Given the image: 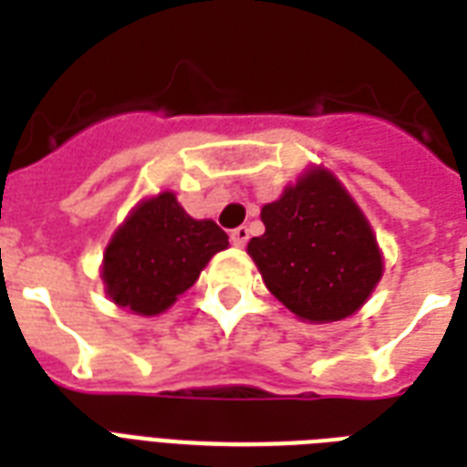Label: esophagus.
Instances as JSON below:
<instances>
[{"instance_id": "obj_1", "label": "esophagus", "mask_w": 467, "mask_h": 467, "mask_svg": "<svg viewBox=\"0 0 467 467\" xmlns=\"http://www.w3.org/2000/svg\"><path fill=\"white\" fill-rule=\"evenodd\" d=\"M230 240H233L234 247H244V244H247V240H249V230L244 225L234 227L233 233H230Z\"/></svg>"}]
</instances>
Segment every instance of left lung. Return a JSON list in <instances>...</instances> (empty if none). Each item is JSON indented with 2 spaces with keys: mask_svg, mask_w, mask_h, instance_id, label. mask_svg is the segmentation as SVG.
Segmentation results:
<instances>
[{
  "mask_svg": "<svg viewBox=\"0 0 467 467\" xmlns=\"http://www.w3.org/2000/svg\"><path fill=\"white\" fill-rule=\"evenodd\" d=\"M264 234L254 259L274 298L303 322L327 325L361 310L383 278L376 233L344 183L312 164L262 208Z\"/></svg>",
  "mask_w": 467,
  "mask_h": 467,
  "instance_id": "obj_1",
  "label": "left lung"
}]
</instances>
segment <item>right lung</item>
I'll use <instances>...</instances> for the list:
<instances>
[{
  "label": "right lung",
  "instance_id": "add662e5",
  "mask_svg": "<svg viewBox=\"0 0 467 467\" xmlns=\"http://www.w3.org/2000/svg\"><path fill=\"white\" fill-rule=\"evenodd\" d=\"M227 244V234L213 220L191 218L174 191H160L142 198L106 244V296L119 307L155 317L196 284Z\"/></svg>",
  "mask_w": 467,
  "mask_h": 467
}]
</instances>
